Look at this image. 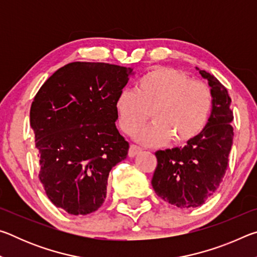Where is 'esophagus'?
Listing matches in <instances>:
<instances>
[{"instance_id":"obj_1","label":"esophagus","mask_w":257,"mask_h":257,"mask_svg":"<svg viewBox=\"0 0 257 257\" xmlns=\"http://www.w3.org/2000/svg\"><path fill=\"white\" fill-rule=\"evenodd\" d=\"M141 152H142L141 147H138L137 145H130L128 154H129L130 158H134V156H136L138 153H141Z\"/></svg>"}]
</instances>
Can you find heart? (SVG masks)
Masks as SVG:
<instances>
[{
  "mask_svg": "<svg viewBox=\"0 0 257 257\" xmlns=\"http://www.w3.org/2000/svg\"><path fill=\"white\" fill-rule=\"evenodd\" d=\"M211 89L202 81L168 67H156L137 81L135 92L122 90L116 97L119 127L133 135L150 118L154 122L139 130L143 145L159 146L170 139L182 145L205 128L212 111Z\"/></svg>",
  "mask_w": 257,
  "mask_h": 257,
  "instance_id": "heart-1",
  "label": "heart"
}]
</instances>
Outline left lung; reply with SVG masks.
Wrapping results in <instances>:
<instances>
[{"instance_id":"1","label":"left lung","mask_w":257,"mask_h":257,"mask_svg":"<svg viewBox=\"0 0 257 257\" xmlns=\"http://www.w3.org/2000/svg\"><path fill=\"white\" fill-rule=\"evenodd\" d=\"M199 73L208 80L213 97L208 122L184 147L156 152L158 165L152 178L156 195L181 208L201 206L219 188L233 139L230 124L233 113L227 88L205 70Z\"/></svg>"}]
</instances>
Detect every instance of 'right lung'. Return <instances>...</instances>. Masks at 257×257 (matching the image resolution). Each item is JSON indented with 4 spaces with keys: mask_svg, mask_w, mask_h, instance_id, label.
<instances>
[{
    "mask_svg": "<svg viewBox=\"0 0 257 257\" xmlns=\"http://www.w3.org/2000/svg\"><path fill=\"white\" fill-rule=\"evenodd\" d=\"M132 68L72 62L55 71L30 107L40 152V181L50 201L72 215L89 214L106 197L111 169L129 144L115 127V101Z\"/></svg>",
    "mask_w": 257,
    "mask_h": 257,
    "instance_id": "right-lung-1",
    "label": "right lung"
}]
</instances>
